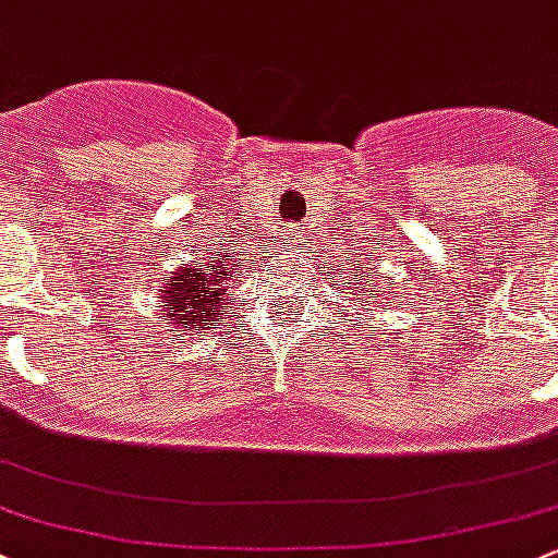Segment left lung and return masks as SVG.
<instances>
[{"label":"left lung","instance_id":"1","mask_svg":"<svg viewBox=\"0 0 558 558\" xmlns=\"http://www.w3.org/2000/svg\"><path fill=\"white\" fill-rule=\"evenodd\" d=\"M361 278H366V275L361 272ZM348 294H353V291H348ZM387 294H392V291L387 289V291H385V296H387ZM357 296H366V289H363V283L357 286ZM377 307H379V313H385V310L390 307V302H387V299H385V302H377ZM363 310H366V307H363ZM366 318H368V315H366ZM363 328H366V324H363Z\"/></svg>","mask_w":558,"mask_h":558}]
</instances>
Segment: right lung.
<instances>
[{
  "label": "right lung",
  "mask_w": 558,
  "mask_h": 558,
  "mask_svg": "<svg viewBox=\"0 0 558 558\" xmlns=\"http://www.w3.org/2000/svg\"><path fill=\"white\" fill-rule=\"evenodd\" d=\"M232 289V262L221 254L203 256L201 262L175 267L166 283L155 289L157 302H160V318H166L181 331L203 337L216 326V320L227 315L234 294Z\"/></svg>",
  "instance_id": "add662e5"
}]
</instances>
